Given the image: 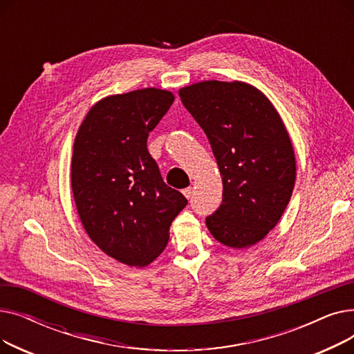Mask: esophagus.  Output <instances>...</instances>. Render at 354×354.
Masks as SVG:
<instances>
[{
	"mask_svg": "<svg viewBox=\"0 0 354 354\" xmlns=\"http://www.w3.org/2000/svg\"><path fill=\"white\" fill-rule=\"evenodd\" d=\"M182 194H183L185 198L189 199L192 196V189L191 188H185V189H182Z\"/></svg>",
	"mask_w": 354,
	"mask_h": 354,
	"instance_id": "1",
	"label": "esophagus"
}]
</instances>
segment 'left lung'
<instances>
[{
  "instance_id": "left-lung-1",
  "label": "left lung",
  "mask_w": 354,
  "mask_h": 354,
  "mask_svg": "<svg viewBox=\"0 0 354 354\" xmlns=\"http://www.w3.org/2000/svg\"><path fill=\"white\" fill-rule=\"evenodd\" d=\"M205 132L222 176V203L207 218L218 243L248 248L283 216L295 183L286 124L261 90L244 82L205 80L179 90Z\"/></svg>"
}]
</instances>
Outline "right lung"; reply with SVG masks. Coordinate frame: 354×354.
<instances>
[{
    "mask_svg": "<svg viewBox=\"0 0 354 354\" xmlns=\"http://www.w3.org/2000/svg\"><path fill=\"white\" fill-rule=\"evenodd\" d=\"M174 100L155 87L107 96L91 106L74 139L71 189L82 224L104 254L129 267L160 255L188 203L147 151L149 132Z\"/></svg>",
    "mask_w": 354,
    "mask_h": 354,
    "instance_id": "obj_1",
    "label": "right lung"
}]
</instances>
